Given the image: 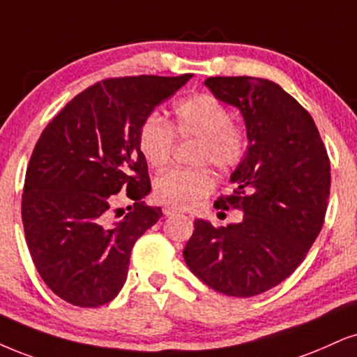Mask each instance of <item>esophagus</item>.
<instances>
[{
    "label": "esophagus",
    "mask_w": 357,
    "mask_h": 357,
    "mask_svg": "<svg viewBox=\"0 0 357 357\" xmlns=\"http://www.w3.org/2000/svg\"><path fill=\"white\" fill-rule=\"evenodd\" d=\"M163 214L166 215V218H169V215H176V214H179V211L171 209V207H166V209L163 211Z\"/></svg>",
    "instance_id": "34e87169"
}]
</instances>
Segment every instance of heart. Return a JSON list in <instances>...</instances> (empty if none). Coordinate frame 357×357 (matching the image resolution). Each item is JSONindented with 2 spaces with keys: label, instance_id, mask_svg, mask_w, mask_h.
Listing matches in <instances>:
<instances>
[{
  "label": "heart",
  "instance_id": "obj_1",
  "mask_svg": "<svg viewBox=\"0 0 357 357\" xmlns=\"http://www.w3.org/2000/svg\"><path fill=\"white\" fill-rule=\"evenodd\" d=\"M171 125L163 116L150 114L138 128V148L146 163L161 168L171 160L176 134L181 139H197L194 163H211L220 171L241 165L249 146L247 128L232 120L229 107L211 93L183 98L173 108ZM215 186V176L207 166L176 168L161 173L153 184V196L173 209H196Z\"/></svg>",
  "mask_w": 357,
  "mask_h": 357
}]
</instances>
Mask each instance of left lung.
Masks as SVG:
<instances>
[{"mask_svg": "<svg viewBox=\"0 0 357 357\" xmlns=\"http://www.w3.org/2000/svg\"><path fill=\"white\" fill-rule=\"evenodd\" d=\"M215 97L241 108L249 150L231 176L236 189L215 209L243 212L241 224L194 220L184 247L189 270L227 296H255L277 287L303 261L326 214L329 156L313 119L270 80L209 77Z\"/></svg>", "mask_w": 357, "mask_h": 357, "instance_id": "1", "label": "left lung"}]
</instances>
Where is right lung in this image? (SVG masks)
<instances>
[{"label":"right lung","instance_id":"1","mask_svg":"<svg viewBox=\"0 0 357 357\" xmlns=\"http://www.w3.org/2000/svg\"><path fill=\"white\" fill-rule=\"evenodd\" d=\"M192 74L103 79L75 96L43 130L21 199L26 243L44 283L74 306L119 295L135 242L161 218L138 128ZM132 201L116 206L118 192ZM116 218V221L113 219Z\"/></svg>","mask_w":357,"mask_h":357}]
</instances>
